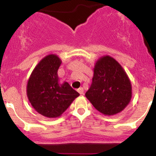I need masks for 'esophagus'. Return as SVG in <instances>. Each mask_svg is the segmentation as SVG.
<instances>
[{
  "instance_id": "1",
  "label": "esophagus",
  "mask_w": 156,
  "mask_h": 156,
  "mask_svg": "<svg viewBox=\"0 0 156 156\" xmlns=\"http://www.w3.org/2000/svg\"><path fill=\"white\" fill-rule=\"evenodd\" d=\"M77 91H78V92H79V94H83V89L82 88V87H80V88L78 89Z\"/></svg>"
}]
</instances>
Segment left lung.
<instances>
[{"instance_id": "1", "label": "left lung", "mask_w": 156, "mask_h": 156, "mask_svg": "<svg viewBox=\"0 0 156 156\" xmlns=\"http://www.w3.org/2000/svg\"><path fill=\"white\" fill-rule=\"evenodd\" d=\"M131 94L130 80L120 64L108 55L100 58L85 94L93 106L102 114L114 115L128 105Z\"/></svg>"}]
</instances>
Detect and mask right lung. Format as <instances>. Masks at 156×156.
<instances>
[{
	"mask_svg": "<svg viewBox=\"0 0 156 156\" xmlns=\"http://www.w3.org/2000/svg\"><path fill=\"white\" fill-rule=\"evenodd\" d=\"M62 63L55 55H49L37 64L27 85V95L39 114L49 118L59 117L80 95L69 84L58 83V72Z\"/></svg>",
	"mask_w": 156,
	"mask_h": 156,
	"instance_id": "add662e5",
	"label": "right lung"
}]
</instances>
